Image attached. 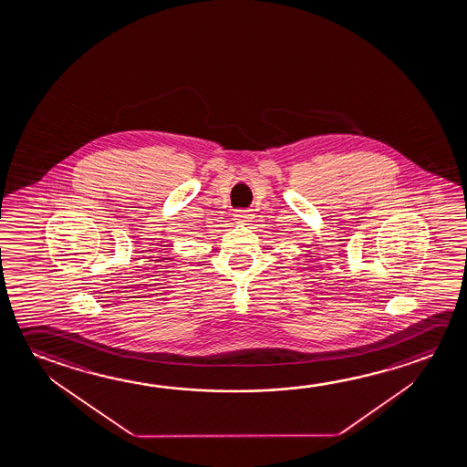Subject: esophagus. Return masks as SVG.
I'll return each instance as SVG.
<instances>
[{
  "label": "esophagus",
  "mask_w": 467,
  "mask_h": 467,
  "mask_svg": "<svg viewBox=\"0 0 467 467\" xmlns=\"http://www.w3.org/2000/svg\"><path fill=\"white\" fill-rule=\"evenodd\" d=\"M253 210H244V208H239L234 212V220H237L239 223H247L251 222V218H253Z\"/></svg>",
  "instance_id": "esophagus-1"
}]
</instances>
